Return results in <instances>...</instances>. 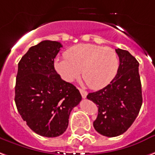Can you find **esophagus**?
I'll return each mask as SVG.
<instances>
[{"label": "esophagus", "instance_id": "1", "mask_svg": "<svg viewBox=\"0 0 155 155\" xmlns=\"http://www.w3.org/2000/svg\"><path fill=\"white\" fill-rule=\"evenodd\" d=\"M79 90H80V92H81L82 98H86L87 91H85V90H84V89H79Z\"/></svg>", "mask_w": 155, "mask_h": 155}]
</instances>
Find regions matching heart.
<instances>
[{
	"mask_svg": "<svg viewBox=\"0 0 155 155\" xmlns=\"http://www.w3.org/2000/svg\"><path fill=\"white\" fill-rule=\"evenodd\" d=\"M65 59H56L55 70L63 81L72 82L82 74L90 88L102 89L113 81L119 68L117 53L110 48L81 43L64 53Z\"/></svg>",
	"mask_w": 155,
	"mask_h": 155,
	"instance_id": "b5f03b06",
	"label": "heart"
}]
</instances>
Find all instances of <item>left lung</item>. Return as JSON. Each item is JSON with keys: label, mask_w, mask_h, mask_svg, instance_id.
I'll use <instances>...</instances> for the list:
<instances>
[{"label": "left lung", "mask_w": 155, "mask_h": 155, "mask_svg": "<svg viewBox=\"0 0 155 155\" xmlns=\"http://www.w3.org/2000/svg\"><path fill=\"white\" fill-rule=\"evenodd\" d=\"M116 52L120 65L115 78L104 89L87 95V98L98 107L94 127L107 137H115L127 131L142 105L139 62L128 51L118 48Z\"/></svg>", "instance_id": "left-lung-1"}]
</instances>
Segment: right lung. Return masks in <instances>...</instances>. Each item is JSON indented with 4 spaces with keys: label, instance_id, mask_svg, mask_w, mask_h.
Listing matches in <instances>:
<instances>
[{
    "label": "right lung",
    "instance_id": "right-lung-1",
    "mask_svg": "<svg viewBox=\"0 0 155 155\" xmlns=\"http://www.w3.org/2000/svg\"><path fill=\"white\" fill-rule=\"evenodd\" d=\"M61 43L45 40L31 47L18 64L15 102L31 130L45 137L62 135L71 110L81 101L80 91L54 68Z\"/></svg>",
    "mask_w": 155,
    "mask_h": 155
}]
</instances>
